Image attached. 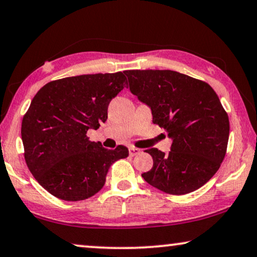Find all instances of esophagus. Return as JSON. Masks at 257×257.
I'll return each instance as SVG.
<instances>
[{"label":"esophagus","instance_id":"obj_1","mask_svg":"<svg viewBox=\"0 0 257 257\" xmlns=\"http://www.w3.org/2000/svg\"><path fill=\"white\" fill-rule=\"evenodd\" d=\"M128 153L131 156H136L140 153V150L139 148H136V147H128Z\"/></svg>","mask_w":257,"mask_h":257}]
</instances>
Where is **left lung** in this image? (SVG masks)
I'll return each mask as SVG.
<instances>
[{"label": "left lung", "instance_id": "left-lung-1", "mask_svg": "<svg viewBox=\"0 0 257 257\" xmlns=\"http://www.w3.org/2000/svg\"><path fill=\"white\" fill-rule=\"evenodd\" d=\"M130 90L151 107L153 122L173 140L168 154L147 150L153 168L144 180L170 195L203 187L227 150L229 120L215 91L204 81L174 70H125Z\"/></svg>", "mask_w": 257, "mask_h": 257}]
</instances>
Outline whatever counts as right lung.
<instances>
[{
    "label": "right lung",
    "mask_w": 257,
    "mask_h": 257,
    "mask_svg": "<svg viewBox=\"0 0 257 257\" xmlns=\"http://www.w3.org/2000/svg\"><path fill=\"white\" fill-rule=\"evenodd\" d=\"M127 84L124 73L88 74L51 81L33 97L22 120L24 158L51 195L68 202L103 188L110 166L128 156L125 146L106 150L89 128L107 119V106Z\"/></svg>",
    "instance_id": "obj_1"
}]
</instances>
